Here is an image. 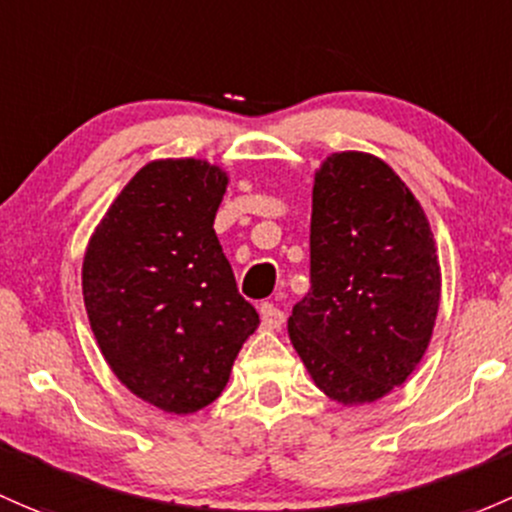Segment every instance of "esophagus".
I'll list each match as a JSON object with an SVG mask.
<instances>
[{"label": "esophagus", "instance_id": "obj_1", "mask_svg": "<svg viewBox=\"0 0 512 512\" xmlns=\"http://www.w3.org/2000/svg\"><path fill=\"white\" fill-rule=\"evenodd\" d=\"M260 316H262V326L270 328V331H274V328H282L284 324V311L277 309V306L272 304V301H265V304L260 306Z\"/></svg>", "mask_w": 512, "mask_h": 512}]
</instances>
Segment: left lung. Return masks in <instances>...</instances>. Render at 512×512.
<instances>
[{
	"label": "left lung",
	"mask_w": 512,
	"mask_h": 512,
	"mask_svg": "<svg viewBox=\"0 0 512 512\" xmlns=\"http://www.w3.org/2000/svg\"><path fill=\"white\" fill-rule=\"evenodd\" d=\"M311 289L289 338L343 405L375 402L422 360L439 309L437 247L422 206L385 161L333 154L314 181Z\"/></svg>",
	"instance_id": "8db88e82"
}]
</instances>
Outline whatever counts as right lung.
I'll list each match as a JSON object with an SVG mask.
<instances>
[{
	"mask_svg": "<svg viewBox=\"0 0 512 512\" xmlns=\"http://www.w3.org/2000/svg\"><path fill=\"white\" fill-rule=\"evenodd\" d=\"M228 176L198 159L134 174L90 238L83 299L112 373L164 412L211 405L260 326L213 230Z\"/></svg>",
	"mask_w": 512,
	"mask_h": 512,
	"instance_id": "1",
	"label": "right lung"
}]
</instances>
